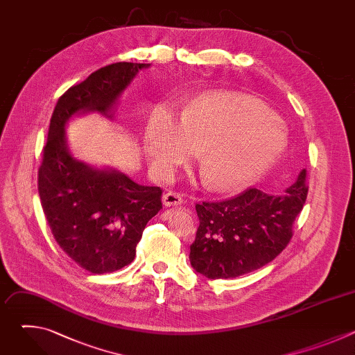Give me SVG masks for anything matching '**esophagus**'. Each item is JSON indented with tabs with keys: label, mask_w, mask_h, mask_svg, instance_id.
Here are the masks:
<instances>
[{
	"label": "esophagus",
	"mask_w": 355,
	"mask_h": 355,
	"mask_svg": "<svg viewBox=\"0 0 355 355\" xmlns=\"http://www.w3.org/2000/svg\"><path fill=\"white\" fill-rule=\"evenodd\" d=\"M184 202L182 195L178 192H171L168 191L167 193L163 195V204L164 207H178Z\"/></svg>",
	"instance_id": "obj_1"
}]
</instances>
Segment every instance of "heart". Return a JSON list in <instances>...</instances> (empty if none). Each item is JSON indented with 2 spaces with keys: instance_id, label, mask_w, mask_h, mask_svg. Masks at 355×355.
I'll list each match as a JSON object with an SVG mask.
<instances>
[{
  "instance_id": "1",
  "label": "heart",
  "mask_w": 355,
  "mask_h": 355,
  "mask_svg": "<svg viewBox=\"0 0 355 355\" xmlns=\"http://www.w3.org/2000/svg\"><path fill=\"white\" fill-rule=\"evenodd\" d=\"M144 140L162 175L187 163L196 148L205 188L232 192L254 182L277 160L286 146V130L256 99L208 92L188 103L180 119L171 110L156 107L147 116Z\"/></svg>"
}]
</instances>
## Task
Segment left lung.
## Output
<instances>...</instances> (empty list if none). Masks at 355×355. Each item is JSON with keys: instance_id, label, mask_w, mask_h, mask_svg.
<instances>
[{"instance_id": "8db88e82", "label": "left lung", "mask_w": 355, "mask_h": 355, "mask_svg": "<svg viewBox=\"0 0 355 355\" xmlns=\"http://www.w3.org/2000/svg\"><path fill=\"white\" fill-rule=\"evenodd\" d=\"M306 196V170H302L285 195L247 188L230 199L196 204L199 227L191 244V266L209 279L264 267L291 241Z\"/></svg>"}]
</instances>
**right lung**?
Here are the masks:
<instances>
[{
    "mask_svg": "<svg viewBox=\"0 0 355 355\" xmlns=\"http://www.w3.org/2000/svg\"><path fill=\"white\" fill-rule=\"evenodd\" d=\"M144 63H114L70 87L58 101L37 173L42 208L60 248L92 274L130 264L147 222L163 209L160 187H144L116 170H96L70 155L66 123L76 114L112 108Z\"/></svg>",
    "mask_w": 355,
    "mask_h": 355,
    "instance_id": "1",
    "label": "right lung"
}]
</instances>
